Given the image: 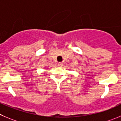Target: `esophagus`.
Masks as SVG:
<instances>
[{
	"label": "esophagus",
	"instance_id": "esophagus-1",
	"mask_svg": "<svg viewBox=\"0 0 121 121\" xmlns=\"http://www.w3.org/2000/svg\"><path fill=\"white\" fill-rule=\"evenodd\" d=\"M57 65H58V66H59V67H61V66H63V63H58V64H57Z\"/></svg>",
	"mask_w": 121,
	"mask_h": 121
}]
</instances>
